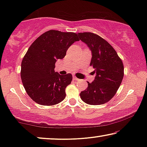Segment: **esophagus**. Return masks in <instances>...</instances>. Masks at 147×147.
Wrapping results in <instances>:
<instances>
[{
    "mask_svg": "<svg viewBox=\"0 0 147 147\" xmlns=\"http://www.w3.org/2000/svg\"><path fill=\"white\" fill-rule=\"evenodd\" d=\"M73 80H75V81H78V80H79V79H78V78H77L76 77V76H73Z\"/></svg>",
    "mask_w": 147,
    "mask_h": 147,
    "instance_id": "obj_1",
    "label": "esophagus"
}]
</instances>
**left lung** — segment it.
Wrapping results in <instances>:
<instances>
[{"label":"left lung","instance_id":"left-lung-1","mask_svg":"<svg viewBox=\"0 0 147 147\" xmlns=\"http://www.w3.org/2000/svg\"><path fill=\"white\" fill-rule=\"evenodd\" d=\"M80 39L92 51L90 65L95 78L81 92L80 98L90 105H100L110 101L119 88L124 76V66L113 47L103 38L92 33H79Z\"/></svg>","mask_w":147,"mask_h":147}]
</instances>
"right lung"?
Here are the masks:
<instances>
[{"instance_id":"obj_1","label":"right lung","mask_w":147,"mask_h":147,"mask_svg":"<svg viewBox=\"0 0 147 147\" xmlns=\"http://www.w3.org/2000/svg\"><path fill=\"white\" fill-rule=\"evenodd\" d=\"M78 41L75 33L50 30L30 46L22 61L21 77L27 94L36 103L52 106L65 99V88L71 84L72 76L55 72V64Z\"/></svg>"}]
</instances>
